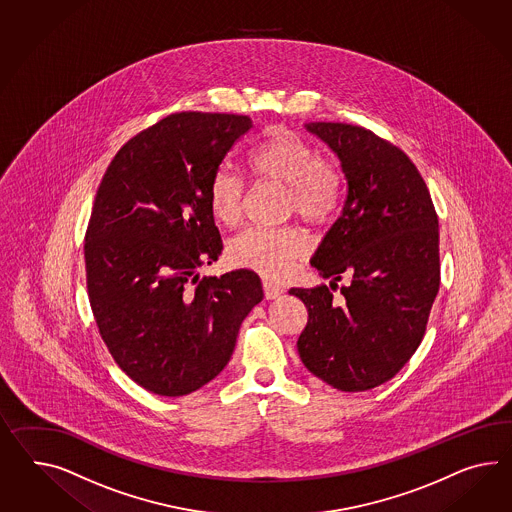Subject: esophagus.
Listing matches in <instances>:
<instances>
[{
	"label": "esophagus",
	"instance_id": "1",
	"mask_svg": "<svg viewBox=\"0 0 512 512\" xmlns=\"http://www.w3.org/2000/svg\"><path fill=\"white\" fill-rule=\"evenodd\" d=\"M263 289L266 300H276V298L283 294V289L276 285V283H272V281H263Z\"/></svg>",
	"mask_w": 512,
	"mask_h": 512
}]
</instances>
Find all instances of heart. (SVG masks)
<instances>
[{
	"label": "heart",
	"mask_w": 512,
	"mask_h": 512,
	"mask_svg": "<svg viewBox=\"0 0 512 512\" xmlns=\"http://www.w3.org/2000/svg\"><path fill=\"white\" fill-rule=\"evenodd\" d=\"M249 173L259 180L287 188L285 210L311 225L333 220L343 201V177L324 162L317 149L285 128H272L259 139L246 158ZM244 186L233 171L221 167L208 184V208L223 225L240 218ZM309 253V240L298 229L251 227L227 246L229 261L270 279L287 277Z\"/></svg>",
	"instance_id": "heart-1"
}]
</instances>
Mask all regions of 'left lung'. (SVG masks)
<instances>
[{"instance_id": "1", "label": "left lung", "mask_w": 512, "mask_h": 512, "mask_svg": "<svg viewBox=\"0 0 512 512\" xmlns=\"http://www.w3.org/2000/svg\"><path fill=\"white\" fill-rule=\"evenodd\" d=\"M339 158L346 180L341 216L311 264L326 285L291 289L309 320L298 354L309 373L339 391H367L391 380L414 356L440 289L438 216L412 160L371 130L307 123Z\"/></svg>"}]
</instances>
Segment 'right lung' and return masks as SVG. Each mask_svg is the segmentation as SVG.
<instances>
[{
    "mask_svg": "<svg viewBox=\"0 0 512 512\" xmlns=\"http://www.w3.org/2000/svg\"><path fill=\"white\" fill-rule=\"evenodd\" d=\"M251 126L248 115H169L123 145L98 186L85 235L89 302L115 363L154 395L182 397L216 378L263 300L251 270L197 272L223 249L208 184Z\"/></svg>",
    "mask_w": 512,
    "mask_h": 512,
    "instance_id": "add662e5",
    "label": "right lung"
}]
</instances>
